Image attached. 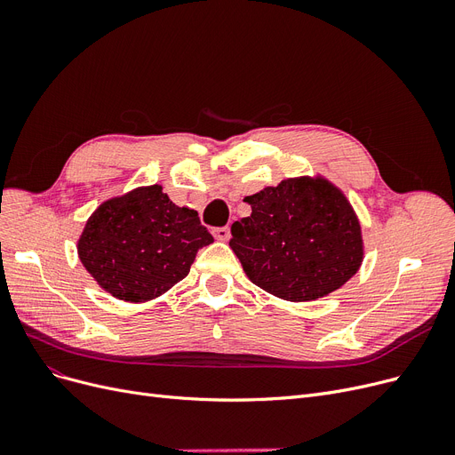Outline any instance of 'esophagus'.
<instances>
[{
  "label": "esophagus",
  "mask_w": 455,
  "mask_h": 455,
  "mask_svg": "<svg viewBox=\"0 0 455 455\" xmlns=\"http://www.w3.org/2000/svg\"><path fill=\"white\" fill-rule=\"evenodd\" d=\"M213 238L220 240V242H227V240L230 238V228H228V227L215 228V230H213Z\"/></svg>",
  "instance_id": "34e87169"
}]
</instances>
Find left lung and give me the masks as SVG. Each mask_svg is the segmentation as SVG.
Masks as SVG:
<instances>
[{"label": "left lung", "instance_id": "obj_1", "mask_svg": "<svg viewBox=\"0 0 455 455\" xmlns=\"http://www.w3.org/2000/svg\"><path fill=\"white\" fill-rule=\"evenodd\" d=\"M243 201L252 212L232 225L230 249L256 286L286 301H314L359 271L357 213L322 176L286 179Z\"/></svg>", "mask_w": 455, "mask_h": 455}]
</instances>
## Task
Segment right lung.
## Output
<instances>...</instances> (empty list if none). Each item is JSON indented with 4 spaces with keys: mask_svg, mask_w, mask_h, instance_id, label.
Listing matches in <instances>:
<instances>
[{
    "mask_svg": "<svg viewBox=\"0 0 455 455\" xmlns=\"http://www.w3.org/2000/svg\"><path fill=\"white\" fill-rule=\"evenodd\" d=\"M212 242L199 213L176 206L154 184L98 206L77 240V256L113 298L145 303L180 283L196 251Z\"/></svg>",
    "mask_w": 455,
    "mask_h": 455,
    "instance_id": "add662e5",
    "label": "right lung"
}]
</instances>
